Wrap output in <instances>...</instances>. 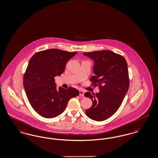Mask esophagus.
I'll return each instance as SVG.
<instances>
[{"mask_svg": "<svg viewBox=\"0 0 158 158\" xmlns=\"http://www.w3.org/2000/svg\"><path fill=\"white\" fill-rule=\"evenodd\" d=\"M79 95L82 96H84V92L82 90H79Z\"/></svg>", "mask_w": 158, "mask_h": 158, "instance_id": "obj_1", "label": "esophagus"}]
</instances>
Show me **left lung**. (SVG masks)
<instances>
[{
  "label": "left lung",
  "mask_w": 158,
  "mask_h": 158,
  "mask_svg": "<svg viewBox=\"0 0 158 158\" xmlns=\"http://www.w3.org/2000/svg\"><path fill=\"white\" fill-rule=\"evenodd\" d=\"M83 54L94 61V74L90 81L99 86V92H89L85 96L93 104L85 113L92 120L101 121L114 114L122 103L130 86L128 65L125 58L111 51H98Z\"/></svg>",
  "instance_id": "8db88e82"
}]
</instances>
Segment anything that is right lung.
I'll use <instances>...</instances> for the list:
<instances>
[{
    "mask_svg": "<svg viewBox=\"0 0 158 158\" xmlns=\"http://www.w3.org/2000/svg\"><path fill=\"white\" fill-rule=\"evenodd\" d=\"M77 52L49 49L35 53L29 60L23 86L33 109L42 117L51 118L62 114L69 100L79 94L73 88L56 87L55 77L65 71L66 62Z\"/></svg>",
    "mask_w": 158,
    "mask_h": 158,
    "instance_id": "right-lung-1",
    "label": "right lung"
}]
</instances>
